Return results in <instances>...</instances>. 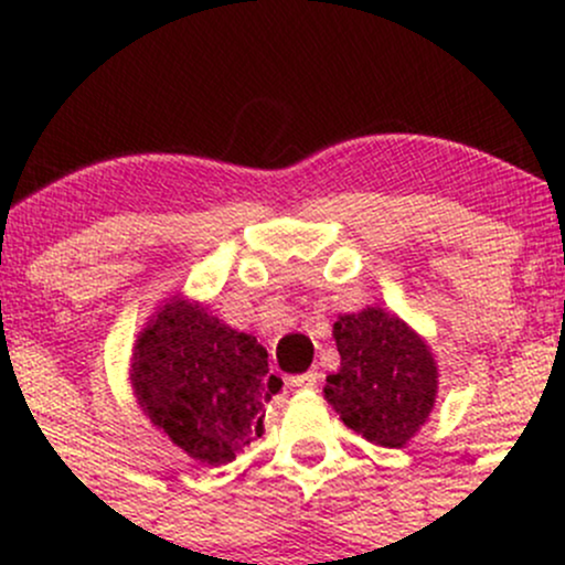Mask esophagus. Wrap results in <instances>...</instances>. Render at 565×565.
I'll list each match as a JSON object with an SVG mask.
<instances>
[{"instance_id":"esophagus-1","label":"esophagus","mask_w":565,"mask_h":565,"mask_svg":"<svg viewBox=\"0 0 565 565\" xmlns=\"http://www.w3.org/2000/svg\"><path fill=\"white\" fill-rule=\"evenodd\" d=\"M289 385L300 387V391H313V387L319 385V374H316V372L295 374V377H289Z\"/></svg>"}]
</instances>
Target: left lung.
Instances as JSON below:
<instances>
[{
	"label": "left lung",
	"instance_id": "left-lung-1",
	"mask_svg": "<svg viewBox=\"0 0 565 565\" xmlns=\"http://www.w3.org/2000/svg\"><path fill=\"white\" fill-rule=\"evenodd\" d=\"M340 372L329 374V404L350 430L401 449L436 404L438 369L423 337L398 316L366 308L334 323Z\"/></svg>",
	"mask_w": 565,
	"mask_h": 565
}]
</instances>
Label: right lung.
<instances>
[{
	"mask_svg": "<svg viewBox=\"0 0 565 565\" xmlns=\"http://www.w3.org/2000/svg\"><path fill=\"white\" fill-rule=\"evenodd\" d=\"M132 385L142 412L204 465H225L263 436L265 404L281 387L257 337L172 300L142 329Z\"/></svg>",
	"mask_w": 565,
	"mask_h": 565,
	"instance_id": "add662e5",
	"label": "right lung"
}]
</instances>
